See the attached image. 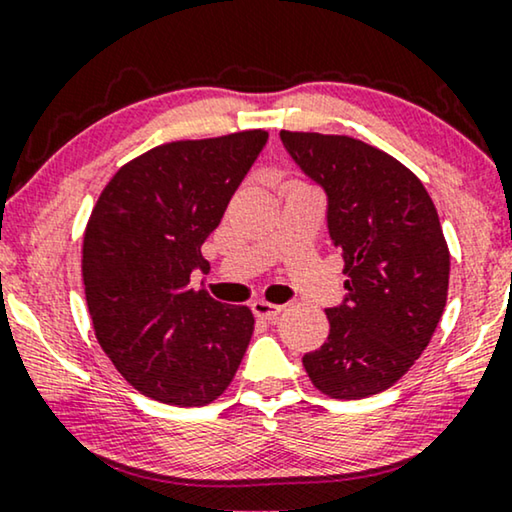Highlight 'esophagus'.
Returning <instances> with one entry per match:
<instances>
[{"mask_svg":"<svg viewBox=\"0 0 512 512\" xmlns=\"http://www.w3.org/2000/svg\"><path fill=\"white\" fill-rule=\"evenodd\" d=\"M251 312H254L258 319L272 321V319H277L279 312H282V305H275V303H268V300H263V298H256L254 303H251Z\"/></svg>","mask_w":512,"mask_h":512,"instance_id":"obj_1","label":"esophagus"}]
</instances>
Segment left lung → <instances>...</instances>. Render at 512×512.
Segmentation results:
<instances>
[{
    "label": "left lung",
    "mask_w": 512,
    "mask_h": 512,
    "mask_svg": "<svg viewBox=\"0 0 512 512\" xmlns=\"http://www.w3.org/2000/svg\"><path fill=\"white\" fill-rule=\"evenodd\" d=\"M305 177L324 188L328 235L345 258V300L328 340L303 356L314 387L356 401L401 380L443 317L450 251L422 181L345 135L279 132Z\"/></svg>",
    "instance_id": "left-lung-1"
}]
</instances>
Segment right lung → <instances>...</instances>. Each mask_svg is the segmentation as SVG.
<instances>
[{
	"instance_id": "right-lung-1",
	"label": "right lung",
	"mask_w": 512,
	"mask_h": 512,
	"mask_svg": "<svg viewBox=\"0 0 512 512\" xmlns=\"http://www.w3.org/2000/svg\"><path fill=\"white\" fill-rule=\"evenodd\" d=\"M268 142L265 130L186 139L114 174L83 235V284L104 354L139 394L198 408L233 382L254 333L249 307L191 289L202 242Z\"/></svg>"
}]
</instances>
